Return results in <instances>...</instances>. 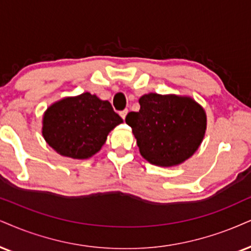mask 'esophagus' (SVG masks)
<instances>
[{
  "label": "esophagus",
  "instance_id": "esophagus-1",
  "mask_svg": "<svg viewBox=\"0 0 251 251\" xmlns=\"http://www.w3.org/2000/svg\"><path fill=\"white\" fill-rule=\"evenodd\" d=\"M126 114H128V109H125V110H122L120 113V115H121V117H122L123 120H126Z\"/></svg>",
  "mask_w": 251,
  "mask_h": 251
}]
</instances>
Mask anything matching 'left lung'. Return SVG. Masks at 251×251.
<instances>
[{"label":"left lung","instance_id":"8db88e82","mask_svg":"<svg viewBox=\"0 0 251 251\" xmlns=\"http://www.w3.org/2000/svg\"><path fill=\"white\" fill-rule=\"evenodd\" d=\"M140 110L130 111L131 126L141 156L162 168L180 165L196 153L205 137L206 111L186 95L149 93L140 98Z\"/></svg>","mask_w":251,"mask_h":251}]
</instances>
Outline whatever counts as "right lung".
Returning <instances> with one entry per match:
<instances>
[{
  "label": "right lung",
  "instance_id": "right-lung-1",
  "mask_svg": "<svg viewBox=\"0 0 251 251\" xmlns=\"http://www.w3.org/2000/svg\"><path fill=\"white\" fill-rule=\"evenodd\" d=\"M122 122L109 101L86 92L52 103L43 115L42 135L60 156L87 159L101 150L108 134Z\"/></svg>",
  "mask_w": 251,
  "mask_h": 251
}]
</instances>
